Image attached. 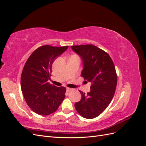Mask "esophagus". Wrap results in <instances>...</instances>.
<instances>
[{
  "mask_svg": "<svg viewBox=\"0 0 146 146\" xmlns=\"http://www.w3.org/2000/svg\"><path fill=\"white\" fill-rule=\"evenodd\" d=\"M72 90V88H66V91H67V92L70 91Z\"/></svg>",
  "mask_w": 146,
  "mask_h": 146,
  "instance_id": "34e87169",
  "label": "esophagus"
}]
</instances>
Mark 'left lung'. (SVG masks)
I'll return each instance as SVG.
<instances>
[{
  "label": "left lung",
  "instance_id": "1",
  "mask_svg": "<svg viewBox=\"0 0 146 146\" xmlns=\"http://www.w3.org/2000/svg\"><path fill=\"white\" fill-rule=\"evenodd\" d=\"M71 47L82 58L84 67L81 76L91 83L87 94L79 90L82 99L75 104V108L83 117L93 119L107 108L113 98L117 81L115 66L107 53L97 46L85 44Z\"/></svg>",
  "mask_w": 146,
  "mask_h": 146
}]
</instances>
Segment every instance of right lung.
I'll list each match as a JSON object with an SVG mask.
<instances>
[{
	"instance_id": "obj_1",
	"label": "right lung",
	"mask_w": 146,
	"mask_h": 146,
	"mask_svg": "<svg viewBox=\"0 0 146 146\" xmlns=\"http://www.w3.org/2000/svg\"><path fill=\"white\" fill-rule=\"evenodd\" d=\"M68 47H39L24 66L21 77V90L29 107L39 115L47 116L56 111L65 98L66 88L56 87L48 80L55 58Z\"/></svg>"
}]
</instances>
